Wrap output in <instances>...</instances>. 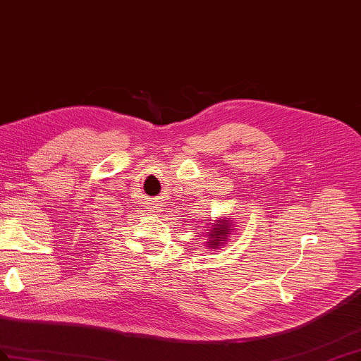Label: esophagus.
Instances as JSON below:
<instances>
[{"label":"esophagus","instance_id":"esophagus-1","mask_svg":"<svg viewBox=\"0 0 361 361\" xmlns=\"http://www.w3.org/2000/svg\"><path fill=\"white\" fill-rule=\"evenodd\" d=\"M151 209H152V212H155V214H161V204H160V201H159V198H155L152 202H151Z\"/></svg>","mask_w":361,"mask_h":361}]
</instances>
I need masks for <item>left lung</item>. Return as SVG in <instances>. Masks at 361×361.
<instances>
[{
    "label": "left lung",
    "mask_w": 361,
    "mask_h": 361,
    "mask_svg": "<svg viewBox=\"0 0 361 361\" xmlns=\"http://www.w3.org/2000/svg\"><path fill=\"white\" fill-rule=\"evenodd\" d=\"M230 223H226V228H227V226H228ZM230 230V228H228ZM227 232H226V230L223 228V227H221V228H214V230H212V235L210 236H214L215 234L217 235L216 237L214 238V241H212L210 244L212 245H215L216 247V244L221 241V235H226Z\"/></svg>",
    "instance_id": "1"
}]
</instances>
